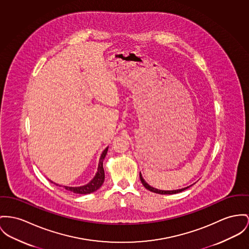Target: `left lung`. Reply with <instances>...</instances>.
<instances>
[{"label": "left lung", "instance_id": "left-lung-1", "mask_svg": "<svg viewBox=\"0 0 249 249\" xmlns=\"http://www.w3.org/2000/svg\"><path fill=\"white\" fill-rule=\"evenodd\" d=\"M140 178H141V181L142 183V185L150 191V192H153V193H156V194H160V195H174V194H178V193H180V192H183V191H185L186 189H188L189 187H186V188H183V189H179V190H174V191H161V190H158V189H155V188H153V187H151L149 184H147V183L145 182V180L142 178V174L140 173Z\"/></svg>", "mask_w": 249, "mask_h": 249}]
</instances>
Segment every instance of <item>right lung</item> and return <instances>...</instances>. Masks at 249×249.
Instances as JSON below:
<instances>
[{
    "mask_svg": "<svg viewBox=\"0 0 249 249\" xmlns=\"http://www.w3.org/2000/svg\"><path fill=\"white\" fill-rule=\"evenodd\" d=\"M107 149L108 147H107L106 149L103 151L101 158H100L99 164H98V169H97V173L95 175V177L93 178V179L90 182L84 185V186H80V187H68V186H64V188L66 189L67 191H70L71 193L74 194H79V195H87V194H91L95 191H97L100 187L103 185L104 180H105V172H104V168H103V161L104 159L107 156ZM53 183V181H51ZM56 186H58V184H55Z\"/></svg>",
    "mask_w": 249,
    "mask_h": 249,
    "instance_id": "add662e5",
    "label": "right lung"
}]
</instances>
